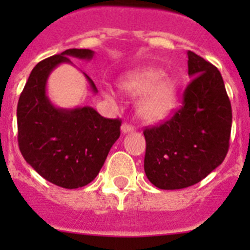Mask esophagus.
<instances>
[{"label":"esophagus","instance_id":"1","mask_svg":"<svg viewBox=\"0 0 250 250\" xmlns=\"http://www.w3.org/2000/svg\"><path fill=\"white\" fill-rule=\"evenodd\" d=\"M132 131H134V127H132L131 125H129V124H123V125H121V132H123V134H127V132Z\"/></svg>","mask_w":250,"mask_h":250}]
</instances>
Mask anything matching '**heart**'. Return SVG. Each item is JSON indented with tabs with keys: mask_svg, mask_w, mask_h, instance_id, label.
Segmentation results:
<instances>
[{
	"mask_svg": "<svg viewBox=\"0 0 250 250\" xmlns=\"http://www.w3.org/2000/svg\"><path fill=\"white\" fill-rule=\"evenodd\" d=\"M119 89L135 101V114L141 121L156 124L169 118L178 104L179 83L156 67H143L127 71L119 80ZM106 99L111 100L109 91Z\"/></svg>",
	"mask_w": 250,
	"mask_h": 250,
	"instance_id": "heart-1",
	"label": "heart"
}]
</instances>
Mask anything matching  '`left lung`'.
<instances>
[{"mask_svg":"<svg viewBox=\"0 0 250 250\" xmlns=\"http://www.w3.org/2000/svg\"><path fill=\"white\" fill-rule=\"evenodd\" d=\"M193 79L182 109L159 126L144 131V169L151 184L164 190L191 187L219 167L227 156L231 106L219 70L188 51Z\"/></svg>","mask_w":250,"mask_h":250,"instance_id":"8db88e82","label":"left lung"}]
</instances>
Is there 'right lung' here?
Masks as SVG:
<instances>
[{
    "instance_id": "obj_1",
    "label": "right lung",
    "mask_w": 250,
    "mask_h": 250,
    "mask_svg": "<svg viewBox=\"0 0 250 250\" xmlns=\"http://www.w3.org/2000/svg\"><path fill=\"white\" fill-rule=\"evenodd\" d=\"M95 52L68 48L37 63L31 71L17 105L19 145L26 163L47 182L77 189L91 183L120 136L121 121L105 119L91 106L57 107L47 95L48 76L70 57L90 61ZM90 89L94 81L83 74Z\"/></svg>"
}]
</instances>
